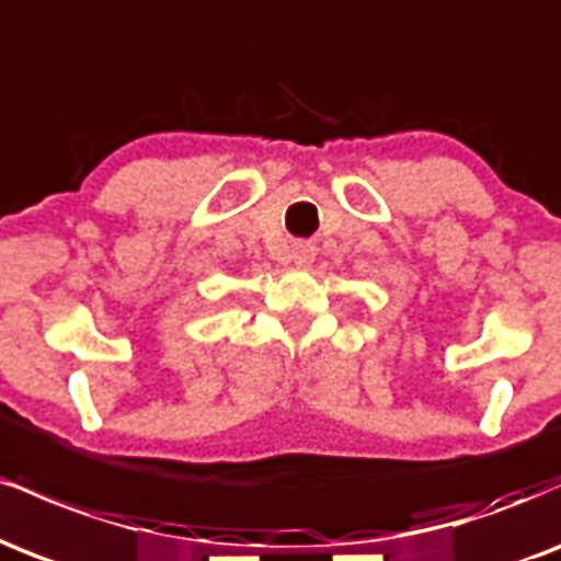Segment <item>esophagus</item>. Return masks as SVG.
Here are the masks:
<instances>
[{
  "instance_id": "34e87169",
  "label": "esophagus",
  "mask_w": 561,
  "mask_h": 561,
  "mask_svg": "<svg viewBox=\"0 0 561 561\" xmlns=\"http://www.w3.org/2000/svg\"><path fill=\"white\" fill-rule=\"evenodd\" d=\"M317 259V248L311 242H295L293 244V263L295 266H311Z\"/></svg>"
}]
</instances>
